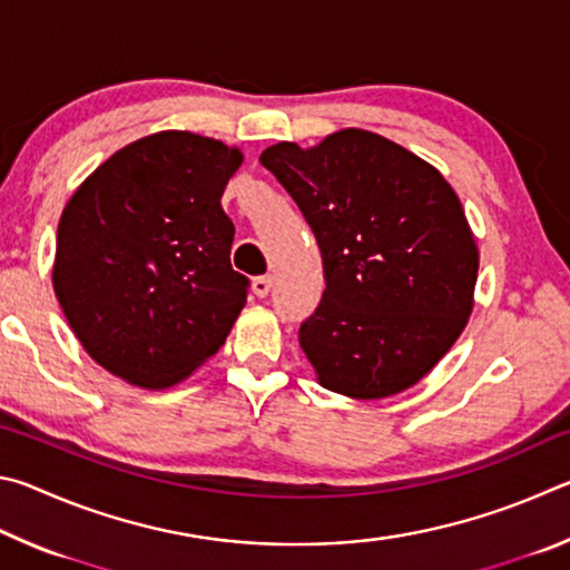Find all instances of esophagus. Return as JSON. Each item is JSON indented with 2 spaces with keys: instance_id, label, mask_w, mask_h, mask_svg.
Wrapping results in <instances>:
<instances>
[{
  "instance_id": "obj_1",
  "label": "esophagus",
  "mask_w": 570,
  "mask_h": 570,
  "mask_svg": "<svg viewBox=\"0 0 570 570\" xmlns=\"http://www.w3.org/2000/svg\"><path fill=\"white\" fill-rule=\"evenodd\" d=\"M272 284H274V278L266 274V276H256L254 284H250V286H254V294L258 298H264V296H268V292H272Z\"/></svg>"
}]
</instances>
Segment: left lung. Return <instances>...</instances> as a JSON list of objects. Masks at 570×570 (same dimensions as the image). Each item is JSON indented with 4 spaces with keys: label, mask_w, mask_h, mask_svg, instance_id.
<instances>
[{
    "label": "left lung",
    "mask_w": 570,
    "mask_h": 570,
    "mask_svg": "<svg viewBox=\"0 0 570 570\" xmlns=\"http://www.w3.org/2000/svg\"><path fill=\"white\" fill-rule=\"evenodd\" d=\"M312 226L324 296L298 330L322 387L382 400L432 372L468 326L480 250L455 188L377 132L262 153Z\"/></svg>",
    "instance_id": "obj_1"
}]
</instances>
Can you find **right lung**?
Instances as JSON below:
<instances>
[{"label":"right lung","mask_w":570,"mask_h":570,"mask_svg":"<svg viewBox=\"0 0 570 570\" xmlns=\"http://www.w3.org/2000/svg\"><path fill=\"white\" fill-rule=\"evenodd\" d=\"M238 146L160 130L95 168L57 226L55 296L102 370L142 390L188 380L246 306L220 208Z\"/></svg>","instance_id":"add662e5"}]
</instances>
